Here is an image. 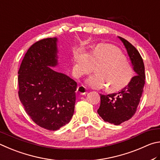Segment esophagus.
Returning <instances> with one entry per match:
<instances>
[{
	"mask_svg": "<svg viewBox=\"0 0 160 160\" xmlns=\"http://www.w3.org/2000/svg\"><path fill=\"white\" fill-rule=\"evenodd\" d=\"M77 93L81 95H84L86 93V89L85 86L83 85L78 86L77 88Z\"/></svg>",
	"mask_w": 160,
	"mask_h": 160,
	"instance_id": "1",
	"label": "esophagus"
}]
</instances>
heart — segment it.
<instances>
[{
	"label": "heart",
	"instance_id": "obj_1",
	"mask_svg": "<svg viewBox=\"0 0 160 160\" xmlns=\"http://www.w3.org/2000/svg\"><path fill=\"white\" fill-rule=\"evenodd\" d=\"M96 67V74L87 80L91 87L99 88L107 86L110 92L122 90L129 84L134 69L119 48L111 45H99L87 54L76 53L74 68L78 77L90 74Z\"/></svg>",
	"mask_w": 160,
	"mask_h": 160
}]
</instances>
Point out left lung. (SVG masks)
Here are the masks:
<instances>
[{
  "instance_id": "obj_1",
  "label": "left lung",
  "mask_w": 160,
  "mask_h": 160,
  "mask_svg": "<svg viewBox=\"0 0 160 160\" xmlns=\"http://www.w3.org/2000/svg\"><path fill=\"white\" fill-rule=\"evenodd\" d=\"M127 49L136 75L129 84L119 93L100 94L98 113L105 122L119 125L130 119L137 110L145 85V67L142 57L135 47L124 38L119 37Z\"/></svg>"
}]
</instances>
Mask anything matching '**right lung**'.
<instances>
[{"instance_id": "add662e5", "label": "right lung", "mask_w": 160, "mask_h": 160, "mask_svg": "<svg viewBox=\"0 0 160 160\" xmlns=\"http://www.w3.org/2000/svg\"><path fill=\"white\" fill-rule=\"evenodd\" d=\"M57 38L36 41L24 55L18 71V95L27 114L39 127L56 131L74 114L77 82L54 71Z\"/></svg>"}]
</instances>
